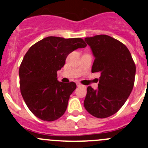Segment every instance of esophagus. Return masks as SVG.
Returning a JSON list of instances; mask_svg holds the SVG:
<instances>
[{"mask_svg":"<svg viewBox=\"0 0 148 148\" xmlns=\"http://www.w3.org/2000/svg\"><path fill=\"white\" fill-rule=\"evenodd\" d=\"M76 84H77V87H82V84H81L80 83H77Z\"/></svg>","mask_w":148,"mask_h":148,"instance_id":"34e87169","label":"esophagus"}]
</instances>
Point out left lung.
<instances>
[{"instance_id":"8db88e82","label":"left lung","mask_w":148,"mask_h":148,"mask_svg":"<svg viewBox=\"0 0 148 148\" xmlns=\"http://www.w3.org/2000/svg\"><path fill=\"white\" fill-rule=\"evenodd\" d=\"M84 40L95 57L92 73L101 76L97 90L87 87L84 105L92 116L107 118L118 112L129 97L135 82V63L126 46L109 35Z\"/></svg>"}]
</instances>
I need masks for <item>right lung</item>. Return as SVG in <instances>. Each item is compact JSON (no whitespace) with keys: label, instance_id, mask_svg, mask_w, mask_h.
Instances as JSON below:
<instances>
[{"label":"right lung","instance_id":"right-lung-1","mask_svg":"<svg viewBox=\"0 0 148 148\" xmlns=\"http://www.w3.org/2000/svg\"><path fill=\"white\" fill-rule=\"evenodd\" d=\"M86 46L80 38L49 36L27 51L19 68L20 89L26 104L36 117L53 121L65 113L76 84L58 82L57 71L64 66L68 55Z\"/></svg>","mask_w":148,"mask_h":148}]
</instances>
